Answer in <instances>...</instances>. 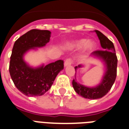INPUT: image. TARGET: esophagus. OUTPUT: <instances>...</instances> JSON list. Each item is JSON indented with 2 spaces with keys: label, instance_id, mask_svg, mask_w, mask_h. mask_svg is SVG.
I'll list each match as a JSON object with an SVG mask.
<instances>
[{
  "label": "esophagus",
  "instance_id": "34e87169",
  "mask_svg": "<svg viewBox=\"0 0 129 129\" xmlns=\"http://www.w3.org/2000/svg\"><path fill=\"white\" fill-rule=\"evenodd\" d=\"M72 59H70V58H68L64 62V66L65 67H66V66H70V65L72 64Z\"/></svg>",
  "mask_w": 129,
  "mask_h": 129
}]
</instances>
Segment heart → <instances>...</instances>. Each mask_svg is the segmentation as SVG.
Here are the masks:
<instances>
[{
  "label": "heart",
  "mask_w": 129,
  "mask_h": 129,
  "mask_svg": "<svg viewBox=\"0 0 129 129\" xmlns=\"http://www.w3.org/2000/svg\"><path fill=\"white\" fill-rule=\"evenodd\" d=\"M70 48H74V49H79L83 47L84 50L87 51H92L94 50L96 47V44L95 41L89 40H86L85 39H81L77 40L72 41V42L68 44Z\"/></svg>",
  "instance_id": "1"
}]
</instances>
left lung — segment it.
<instances>
[{"instance_id":"left-lung-1","label":"left lung","mask_w":129,"mask_h":129,"mask_svg":"<svg viewBox=\"0 0 129 129\" xmlns=\"http://www.w3.org/2000/svg\"><path fill=\"white\" fill-rule=\"evenodd\" d=\"M94 32H96L98 35L101 47L103 50L94 51L91 55L100 59L105 66V72L102 81L95 87L85 86L79 83L76 78L72 81V85L75 91L79 96L88 99H99L105 96L114 83L117 74L118 59L115 55V50L113 42L99 30H95ZM82 67H83V65L82 64L76 66L74 68L75 71H77L78 68Z\"/></svg>"}]
</instances>
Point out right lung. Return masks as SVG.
I'll use <instances>...</instances> for the list:
<instances>
[{"mask_svg":"<svg viewBox=\"0 0 129 129\" xmlns=\"http://www.w3.org/2000/svg\"><path fill=\"white\" fill-rule=\"evenodd\" d=\"M51 32L32 29L14 43L9 73L15 86L27 96H42L49 90L59 72L63 69V61L57 60L37 68L30 67L24 60V55L31 49L45 46L49 42Z\"/></svg>","mask_w":129,"mask_h":129,"instance_id":"obj_1","label":"right lung"}]
</instances>
